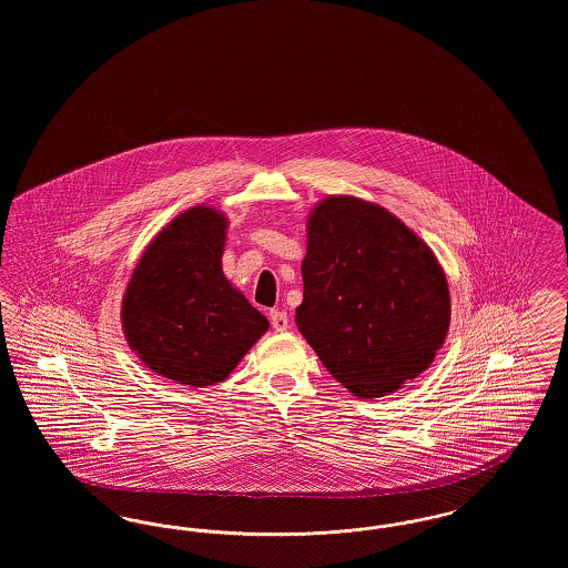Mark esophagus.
<instances>
[{"label":"esophagus","instance_id":"esophagus-1","mask_svg":"<svg viewBox=\"0 0 568 568\" xmlns=\"http://www.w3.org/2000/svg\"><path fill=\"white\" fill-rule=\"evenodd\" d=\"M271 324L276 332H285L290 327V317H287L285 311L274 308V311H271Z\"/></svg>","mask_w":568,"mask_h":568}]
</instances>
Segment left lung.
<instances>
[{
  "instance_id": "left-lung-1",
  "label": "left lung",
  "mask_w": 568,
  "mask_h": 568,
  "mask_svg": "<svg viewBox=\"0 0 568 568\" xmlns=\"http://www.w3.org/2000/svg\"><path fill=\"white\" fill-rule=\"evenodd\" d=\"M296 325L329 375L373 400L430 368L452 297L433 248L387 209L327 195L306 219Z\"/></svg>"
}]
</instances>
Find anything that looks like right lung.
I'll list each match as a JSON object with an SVG mask.
<instances>
[{
  "instance_id": "obj_1",
  "label": "right lung",
  "mask_w": 568,
  "mask_h": 568,
  "mask_svg": "<svg viewBox=\"0 0 568 568\" xmlns=\"http://www.w3.org/2000/svg\"><path fill=\"white\" fill-rule=\"evenodd\" d=\"M227 225L209 204L174 216L142 251L123 294L130 349L179 385L225 381L271 327L223 274Z\"/></svg>"
}]
</instances>
